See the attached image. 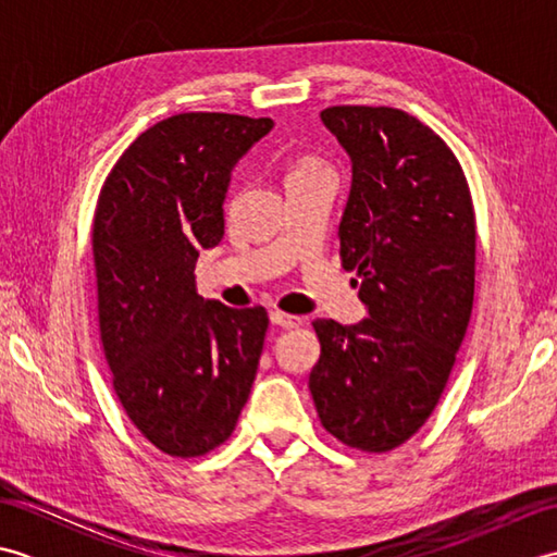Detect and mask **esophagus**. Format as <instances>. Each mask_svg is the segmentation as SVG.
<instances>
[{
  "label": "esophagus",
  "mask_w": 557,
  "mask_h": 557,
  "mask_svg": "<svg viewBox=\"0 0 557 557\" xmlns=\"http://www.w3.org/2000/svg\"><path fill=\"white\" fill-rule=\"evenodd\" d=\"M270 321L272 325H280V327H299L301 325V318L299 315H292L285 311H270Z\"/></svg>",
  "instance_id": "34e87169"
}]
</instances>
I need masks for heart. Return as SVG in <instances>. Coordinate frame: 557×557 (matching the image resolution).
<instances>
[{
  "instance_id": "1",
  "label": "heart",
  "mask_w": 557,
  "mask_h": 557,
  "mask_svg": "<svg viewBox=\"0 0 557 557\" xmlns=\"http://www.w3.org/2000/svg\"><path fill=\"white\" fill-rule=\"evenodd\" d=\"M315 170H325V164L321 160L315 158H301L292 164L289 170V176H297V174H309V172H315Z\"/></svg>"
}]
</instances>
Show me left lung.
Listing matches in <instances>:
<instances>
[{"mask_svg": "<svg viewBox=\"0 0 557 557\" xmlns=\"http://www.w3.org/2000/svg\"><path fill=\"white\" fill-rule=\"evenodd\" d=\"M321 116L351 158L339 258L357 272L369 318L313 321L321 359L309 389L330 435L381 455L429 421L465 339L474 200L455 152L417 116L369 104H337Z\"/></svg>", "mask_w": 557, "mask_h": 557, "instance_id": "8db88e82", "label": "left lung"}]
</instances>
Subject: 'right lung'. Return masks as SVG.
Here are the masks:
<instances>
[{
  "label": "right lung",
  "instance_id": "1",
  "mask_svg": "<svg viewBox=\"0 0 557 557\" xmlns=\"http://www.w3.org/2000/svg\"><path fill=\"white\" fill-rule=\"evenodd\" d=\"M270 128L268 116H168L100 188L90 236L104 359L126 417L170 457H203L227 441L263 354V306L203 301L194 268L224 234L232 168Z\"/></svg>",
  "mask_w": 557,
  "mask_h": 557
}]
</instances>
